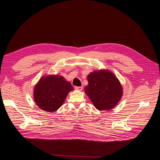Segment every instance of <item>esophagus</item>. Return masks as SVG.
I'll list each match as a JSON object with an SVG mask.
<instances>
[{
  "instance_id": "1",
  "label": "esophagus",
  "mask_w": 160,
  "mask_h": 160,
  "mask_svg": "<svg viewBox=\"0 0 160 160\" xmlns=\"http://www.w3.org/2000/svg\"><path fill=\"white\" fill-rule=\"evenodd\" d=\"M75 89H76V90H79V91H81L82 89H83V87H81V86H80V87H78V86H76L75 88Z\"/></svg>"
}]
</instances>
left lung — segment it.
<instances>
[{"instance_id": "obj_1", "label": "left lung", "mask_w": 160, "mask_h": 160, "mask_svg": "<svg viewBox=\"0 0 160 160\" xmlns=\"http://www.w3.org/2000/svg\"><path fill=\"white\" fill-rule=\"evenodd\" d=\"M85 92L98 110H110L122 96V88L115 76L108 71L91 72L88 76Z\"/></svg>"}]
</instances>
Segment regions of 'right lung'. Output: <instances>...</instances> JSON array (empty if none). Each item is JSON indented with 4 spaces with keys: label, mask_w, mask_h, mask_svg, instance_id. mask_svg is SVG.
I'll return each mask as SVG.
<instances>
[{
    "label": "right lung",
    "mask_w": 160,
    "mask_h": 160,
    "mask_svg": "<svg viewBox=\"0 0 160 160\" xmlns=\"http://www.w3.org/2000/svg\"><path fill=\"white\" fill-rule=\"evenodd\" d=\"M73 87L63 77L58 75L42 77L34 90V99L42 110L52 112L63 103Z\"/></svg>",
    "instance_id": "right-lung-1"
}]
</instances>
